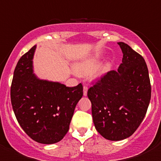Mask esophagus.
Listing matches in <instances>:
<instances>
[{"mask_svg": "<svg viewBox=\"0 0 161 161\" xmlns=\"http://www.w3.org/2000/svg\"><path fill=\"white\" fill-rule=\"evenodd\" d=\"M87 92H88V87L87 86H85V85H84V87H83L84 96H87Z\"/></svg>", "mask_w": 161, "mask_h": 161, "instance_id": "1", "label": "esophagus"}]
</instances>
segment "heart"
Segmentation results:
<instances>
[{
  "instance_id": "1",
  "label": "heart",
  "mask_w": 161,
  "mask_h": 161,
  "mask_svg": "<svg viewBox=\"0 0 161 161\" xmlns=\"http://www.w3.org/2000/svg\"><path fill=\"white\" fill-rule=\"evenodd\" d=\"M101 64V54L94 53L93 55L80 59L76 62L74 66L75 72L78 75H89L96 71Z\"/></svg>"
}]
</instances>
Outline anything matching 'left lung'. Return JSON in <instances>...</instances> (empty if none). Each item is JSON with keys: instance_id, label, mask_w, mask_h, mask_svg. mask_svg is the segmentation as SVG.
Wrapping results in <instances>:
<instances>
[{"instance_id": "1", "label": "left lung", "mask_w": 161, "mask_h": 161, "mask_svg": "<svg viewBox=\"0 0 161 161\" xmlns=\"http://www.w3.org/2000/svg\"><path fill=\"white\" fill-rule=\"evenodd\" d=\"M123 54L117 71H110L88 90L95 128L105 139L119 141L139 127L151 100L148 69L144 59L119 42Z\"/></svg>"}]
</instances>
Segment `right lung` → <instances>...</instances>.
<instances>
[{"instance_id":"add662e5","label":"right lung","mask_w":161,"mask_h":161,"mask_svg":"<svg viewBox=\"0 0 161 161\" xmlns=\"http://www.w3.org/2000/svg\"><path fill=\"white\" fill-rule=\"evenodd\" d=\"M36 45L18 60L10 89L14 114L24 131L42 144L60 141L68 131L74 110L83 96V86L67 87L34 73Z\"/></svg>"}]
</instances>
